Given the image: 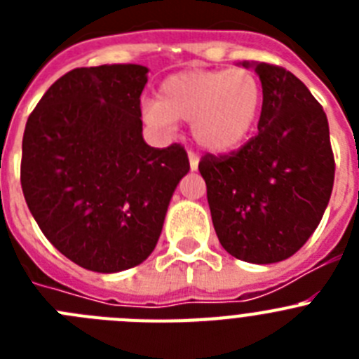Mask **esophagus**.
Returning <instances> with one entry per match:
<instances>
[{"instance_id":"34e87169","label":"esophagus","mask_w":359,"mask_h":359,"mask_svg":"<svg viewBox=\"0 0 359 359\" xmlns=\"http://www.w3.org/2000/svg\"><path fill=\"white\" fill-rule=\"evenodd\" d=\"M189 161H190V169L192 170H198V165H199V158L196 152L189 151Z\"/></svg>"}]
</instances>
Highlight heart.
Instances as JSON below:
<instances>
[{
    "mask_svg": "<svg viewBox=\"0 0 359 359\" xmlns=\"http://www.w3.org/2000/svg\"><path fill=\"white\" fill-rule=\"evenodd\" d=\"M261 106V82L250 69L194 68L165 79L158 100L144 106V118L165 129L176 120L192 122L194 140L207 151L224 154L244 144Z\"/></svg>",
    "mask_w": 359,
    "mask_h": 359,
    "instance_id": "b5f03b06",
    "label": "heart"
}]
</instances>
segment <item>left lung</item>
<instances>
[{
  "label": "left lung",
  "mask_w": 359,
  "mask_h": 359,
  "mask_svg": "<svg viewBox=\"0 0 359 359\" xmlns=\"http://www.w3.org/2000/svg\"><path fill=\"white\" fill-rule=\"evenodd\" d=\"M255 72L259 131L237 151L205 154L199 172L221 246L244 262L271 264L297 253L322 221L334 154L327 116L306 84L282 66L259 62Z\"/></svg>",
  "instance_id": "obj_1"
}]
</instances>
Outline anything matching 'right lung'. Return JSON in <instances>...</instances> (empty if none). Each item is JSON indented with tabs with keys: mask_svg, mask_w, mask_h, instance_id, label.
<instances>
[{
	"mask_svg": "<svg viewBox=\"0 0 359 359\" xmlns=\"http://www.w3.org/2000/svg\"><path fill=\"white\" fill-rule=\"evenodd\" d=\"M140 65L75 68L27 120L21 189L44 237L81 268L115 273L144 262L189 172L180 144L142 136Z\"/></svg>",
	"mask_w": 359,
	"mask_h": 359,
	"instance_id": "add662e5",
	"label": "right lung"
}]
</instances>
